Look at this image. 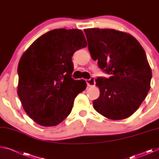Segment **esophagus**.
<instances>
[{"label": "esophagus", "instance_id": "obj_1", "mask_svg": "<svg viewBox=\"0 0 159 159\" xmlns=\"http://www.w3.org/2000/svg\"><path fill=\"white\" fill-rule=\"evenodd\" d=\"M86 83L88 86H95V78L91 77L90 79L86 80Z\"/></svg>", "mask_w": 159, "mask_h": 159}]
</instances>
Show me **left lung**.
<instances>
[{
    "instance_id": "1",
    "label": "left lung",
    "mask_w": 159,
    "mask_h": 159,
    "mask_svg": "<svg viewBox=\"0 0 159 159\" xmlns=\"http://www.w3.org/2000/svg\"><path fill=\"white\" fill-rule=\"evenodd\" d=\"M84 32L92 59L110 75L95 80L100 95L93 101L94 109L111 120L130 116L150 89L152 69L143 48L133 36L123 31L94 28Z\"/></svg>"
}]
</instances>
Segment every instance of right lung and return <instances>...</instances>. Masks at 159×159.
<instances>
[{
    "label": "right lung",
    "instance_id": "add662e5",
    "mask_svg": "<svg viewBox=\"0 0 159 159\" xmlns=\"http://www.w3.org/2000/svg\"><path fill=\"white\" fill-rule=\"evenodd\" d=\"M87 46L79 29H53L37 39L18 65L17 94L26 114L38 124L55 126L68 116L74 99L86 88L72 79V56Z\"/></svg>",
    "mask_w": 159,
    "mask_h": 159
}]
</instances>
